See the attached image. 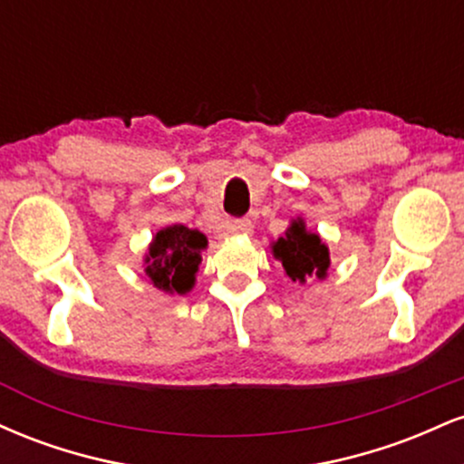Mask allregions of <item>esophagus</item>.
Here are the masks:
<instances>
[{"instance_id": "34e87169", "label": "esophagus", "mask_w": 464, "mask_h": 464, "mask_svg": "<svg viewBox=\"0 0 464 464\" xmlns=\"http://www.w3.org/2000/svg\"><path fill=\"white\" fill-rule=\"evenodd\" d=\"M225 228L228 233H244V236H248V233L253 231V222H250L248 218H239V220L227 222Z\"/></svg>"}]
</instances>
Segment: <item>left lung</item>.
I'll return each mask as SVG.
<instances>
[{"label":"left lung","instance_id":"left-lung-1","mask_svg":"<svg viewBox=\"0 0 464 464\" xmlns=\"http://www.w3.org/2000/svg\"><path fill=\"white\" fill-rule=\"evenodd\" d=\"M273 253L281 259L292 281H305V276H323L329 268V250L316 233H307L303 220L292 222L285 237L273 244Z\"/></svg>","mask_w":464,"mask_h":464}]
</instances>
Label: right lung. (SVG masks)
Returning a JSON list of instances; mask_svg holds the SVG:
<instances>
[{
  "mask_svg": "<svg viewBox=\"0 0 464 464\" xmlns=\"http://www.w3.org/2000/svg\"><path fill=\"white\" fill-rule=\"evenodd\" d=\"M205 246L207 237L200 231L183 225L165 227L154 236L146 255V275L159 290L185 295L194 285Z\"/></svg>",
  "mask_w": 464,
  "mask_h": 464,
  "instance_id": "obj_1",
  "label": "right lung"
}]
</instances>
